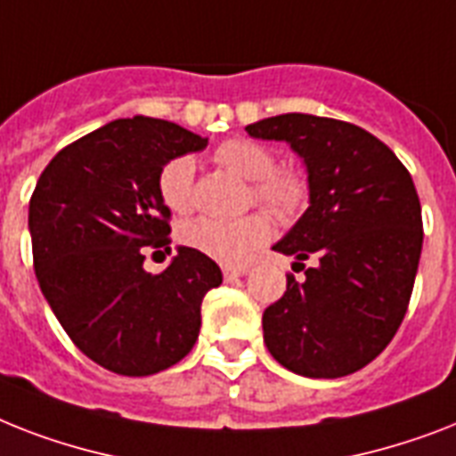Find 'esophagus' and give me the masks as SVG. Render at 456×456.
<instances>
[{"label":"esophagus","mask_w":456,"mask_h":456,"mask_svg":"<svg viewBox=\"0 0 456 456\" xmlns=\"http://www.w3.org/2000/svg\"><path fill=\"white\" fill-rule=\"evenodd\" d=\"M248 273V266H222V276H224V281H234L239 279V276H246Z\"/></svg>","instance_id":"34e87169"}]
</instances>
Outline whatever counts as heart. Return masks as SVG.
<instances>
[{
  "label": "heart",
  "mask_w": 456,
  "mask_h": 456,
  "mask_svg": "<svg viewBox=\"0 0 456 456\" xmlns=\"http://www.w3.org/2000/svg\"><path fill=\"white\" fill-rule=\"evenodd\" d=\"M213 157L220 166L250 180V201L262 203L281 222H290L309 203V180L299 168L279 166V159L257 140L234 138L222 142ZM159 196L173 213L194 208V161L191 157L168 159L157 177ZM272 234V220L257 210L239 220L196 217L180 229V240L196 253L224 265L243 262Z\"/></svg>",
  "instance_id": "1"
}]
</instances>
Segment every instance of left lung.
Masks as SVG:
<instances>
[{
	"instance_id": "1",
	"label": "left lung",
	"mask_w": 456,
	"mask_h": 456,
	"mask_svg": "<svg viewBox=\"0 0 456 456\" xmlns=\"http://www.w3.org/2000/svg\"><path fill=\"white\" fill-rule=\"evenodd\" d=\"M246 131L290 142L309 170L312 206L273 246L297 257L305 279L288 273L283 297L265 309L266 349L297 375H351L387 349L412 297L424 229L410 170L349 121L279 114Z\"/></svg>"
}]
</instances>
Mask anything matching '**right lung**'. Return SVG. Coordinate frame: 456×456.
<instances>
[{"label":"right lung","mask_w":456,"mask_h":456,"mask_svg":"<svg viewBox=\"0 0 456 456\" xmlns=\"http://www.w3.org/2000/svg\"><path fill=\"white\" fill-rule=\"evenodd\" d=\"M206 142L164 119H117L62 147L32 191L44 297L77 349L117 375H154L183 361L199 337L203 295L222 283L220 266L191 248L157 276L142 266L150 250L170 253L159 170Z\"/></svg>","instance_id":"right-lung-1"}]
</instances>
